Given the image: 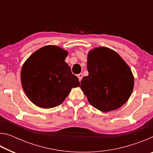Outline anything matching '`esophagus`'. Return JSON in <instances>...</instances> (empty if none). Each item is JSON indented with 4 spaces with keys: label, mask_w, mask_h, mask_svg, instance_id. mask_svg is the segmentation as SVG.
<instances>
[{
    "label": "esophagus",
    "mask_w": 153,
    "mask_h": 153,
    "mask_svg": "<svg viewBox=\"0 0 153 153\" xmlns=\"http://www.w3.org/2000/svg\"><path fill=\"white\" fill-rule=\"evenodd\" d=\"M77 77H78V79H79V81L81 82V80L82 79V77H83V75L82 74H77Z\"/></svg>",
    "instance_id": "34e87169"
}]
</instances>
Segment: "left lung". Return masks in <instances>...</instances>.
I'll use <instances>...</instances> for the list:
<instances>
[{"instance_id": "8db88e82", "label": "left lung", "mask_w": 153, "mask_h": 153, "mask_svg": "<svg viewBox=\"0 0 153 153\" xmlns=\"http://www.w3.org/2000/svg\"><path fill=\"white\" fill-rule=\"evenodd\" d=\"M88 76L80 87L89 102L97 109L108 112L121 107L132 92L134 77L131 69L117 53L106 47L90 51Z\"/></svg>"}]
</instances>
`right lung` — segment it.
<instances>
[{"instance_id":"right-lung-1","label":"right lung","mask_w":153,"mask_h":153,"mask_svg":"<svg viewBox=\"0 0 153 153\" xmlns=\"http://www.w3.org/2000/svg\"><path fill=\"white\" fill-rule=\"evenodd\" d=\"M67 52L56 46H46L25 62L21 79L28 98L38 107L48 108L60 105L72 88L79 86L65 59Z\"/></svg>"}]
</instances>
